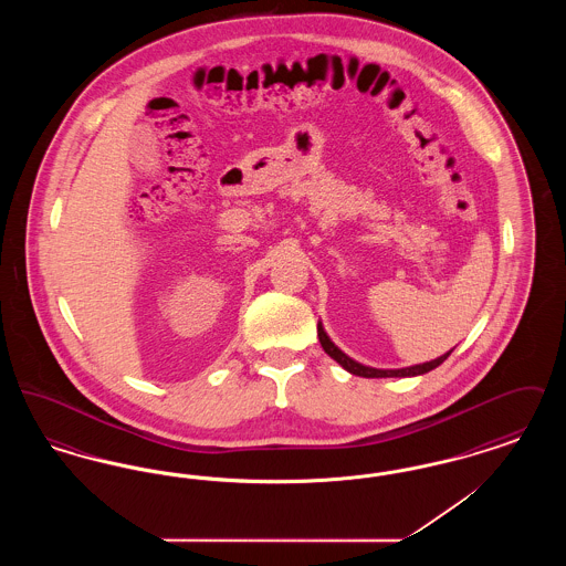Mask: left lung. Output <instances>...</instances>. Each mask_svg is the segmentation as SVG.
I'll list each match as a JSON object with an SVG mask.
<instances>
[{
  "label": "left lung",
  "mask_w": 566,
  "mask_h": 566,
  "mask_svg": "<svg viewBox=\"0 0 566 566\" xmlns=\"http://www.w3.org/2000/svg\"><path fill=\"white\" fill-rule=\"evenodd\" d=\"M318 339H321V344H323L324 352L333 358V360H337L346 371H350L352 376H360V377H409V376H422V374H429L432 371L434 367H439L452 350L446 352L443 356H439V358H434L431 363H422V365H413V367H405V369H374V367H365V365H360V363H356V360H352L350 356H346L344 352L339 350L331 339H328V335L324 333L323 324H318Z\"/></svg>",
  "instance_id": "left-lung-1"
}]
</instances>
